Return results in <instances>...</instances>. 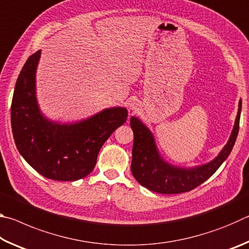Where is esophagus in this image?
<instances>
[{
  "label": "esophagus",
  "mask_w": 249,
  "mask_h": 249,
  "mask_svg": "<svg viewBox=\"0 0 249 249\" xmlns=\"http://www.w3.org/2000/svg\"><path fill=\"white\" fill-rule=\"evenodd\" d=\"M138 107H140V103L136 100H130L128 102V107L130 111H136V109H138Z\"/></svg>",
  "instance_id": "esophagus-1"
}]
</instances>
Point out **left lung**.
<instances>
[{
  "instance_id": "obj_1",
  "label": "left lung",
  "mask_w": 249,
  "mask_h": 249,
  "mask_svg": "<svg viewBox=\"0 0 249 249\" xmlns=\"http://www.w3.org/2000/svg\"><path fill=\"white\" fill-rule=\"evenodd\" d=\"M241 111L242 100H239L233 130L220 154L204 165L188 168L167 162L160 156L150 129L138 117L132 116L130 127L134 132V144L130 170L134 178L148 190L163 195H176L193 190L208 180L230 156L238 135Z\"/></svg>"
}]
</instances>
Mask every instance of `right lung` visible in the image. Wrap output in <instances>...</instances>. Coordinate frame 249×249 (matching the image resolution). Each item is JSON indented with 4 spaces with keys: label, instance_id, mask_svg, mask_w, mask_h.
<instances>
[{
    "label": "right lung",
    "instance_id": "1",
    "mask_svg": "<svg viewBox=\"0 0 249 249\" xmlns=\"http://www.w3.org/2000/svg\"><path fill=\"white\" fill-rule=\"evenodd\" d=\"M40 53L38 50L27 59L15 84L11 107L15 145L23 158L46 178L82 179L94 169L101 147L127 120V109L104 108L74 123L61 124L47 119L36 98Z\"/></svg>",
    "mask_w": 249,
    "mask_h": 249
}]
</instances>
